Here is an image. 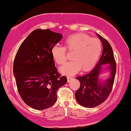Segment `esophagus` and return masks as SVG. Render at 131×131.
I'll return each mask as SVG.
<instances>
[{
	"label": "esophagus",
	"mask_w": 131,
	"mask_h": 131,
	"mask_svg": "<svg viewBox=\"0 0 131 131\" xmlns=\"http://www.w3.org/2000/svg\"><path fill=\"white\" fill-rule=\"evenodd\" d=\"M72 79V77H71V76H67V80H68V82H69Z\"/></svg>",
	"instance_id": "obj_1"
}]
</instances>
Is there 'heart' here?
Wrapping results in <instances>:
<instances>
[{
    "label": "heart",
    "instance_id": "b5f03b06",
    "mask_svg": "<svg viewBox=\"0 0 131 131\" xmlns=\"http://www.w3.org/2000/svg\"><path fill=\"white\" fill-rule=\"evenodd\" d=\"M64 47L55 45L51 50L56 63L59 65L67 60V51L72 52L73 60L60 68V72L64 74H74L82 69L83 72L91 70L100 58L102 52V43L99 39L88 35L77 33L68 36L64 40Z\"/></svg>",
    "mask_w": 131,
    "mask_h": 131
}]
</instances>
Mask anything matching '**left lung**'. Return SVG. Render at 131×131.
Instances as JSON below:
<instances>
[{
	"instance_id": "obj_1",
	"label": "left lung",
	"mask_w": 131,
	"mask_h": 131,
	"mask_svg": "<svg viewBox=\"0 0 131 131\" xmlns=\"http://www.w3.org/2000/svg\"><path fill=\"white\" fill-rule=\"evenodd\" d=\"M103 45L102 54L96 67L88 73L76 77L80 82V87L75 92L77 102L85 107H96L103 103L112 91L116 71V61L112 47L107 40L97 34ZM109 64L111 70L109 79L101 82L98 77L102 64Z\"/></svg>"
}]
</instances>
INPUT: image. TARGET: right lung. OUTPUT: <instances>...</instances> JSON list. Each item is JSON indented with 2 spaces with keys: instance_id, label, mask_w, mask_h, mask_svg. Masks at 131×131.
<instances>
[{
  "instance_id": "right-lung-1",
  "label": "right lung",
  "mask_w": 131,
  "mask_h": 131,
  "mask_svg": "<svg viewBox=\"0 0 131 131\" xmlns=\"http://www.w3.org/2000/svg\"><path fill=\"white\" fill-rule=\"evenodd\" d=\"M63 36L50 29H38L19 47L13 63L18 91L27 106L37 110L52 106L56 92L67 82L55 67L51 50Z\"/></svg>"
}]
</instances>
